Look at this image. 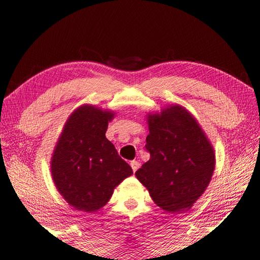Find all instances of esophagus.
<instances>
[{
  "mask_svg": "<svg viewBox=\"0 0 260 260\" xmlns=\"http://www.w3.org/2000/svg\"><path fill=\"white\" fill-rule=\"evenodd\" d=\"M131 167H132V169H133V171L135 172L140 168V163L138 162V160H132Z\"/></svg>",
  "mask_w": 260,
  "mask_h": 260,
  "instance_id": "esophagus-1",
  "label": "esophagus"
}]
</instances>
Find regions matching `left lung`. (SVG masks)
Returning a JSON list of instances; mask_svg holds the SVG:
<instances>
[{
    "label": "left lung",
    "mask_w": 260,
    "mask_h": 260,
    "mask_svg": "<svg viewBox=\"0 0 260 260\" xmlns=\"http://www.w3.org/2000/svg\"><path fill=\"white\" fill-rule=\"evenodd\" d=\"M148 162L135 172L154 203L169 213L187 212L211 182L215 154L199 123L179 105L148 117Z\"/></svg>",
    "instance_id": "8db88e82"
}]
</instances>
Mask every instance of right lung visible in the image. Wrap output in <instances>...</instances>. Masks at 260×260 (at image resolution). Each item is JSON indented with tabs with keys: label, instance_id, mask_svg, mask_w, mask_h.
Here are the masks:
<instances>
[{
	"label": "right lung",
	"instance_id": "obj_1",
	"mask_svg": "<svg viewBox=\"0 0 260 260\" xmlns=\"http://www.w3.org/2000/svg\"><path fill=\"white\" fill-rule=\"evenodd\" d=\"M113 113L81 106L66 122L51 162L57 191L81 212L92 213L112 197L113 189L133 174L105 137Z\"/></svg>",
	"mask_w": 260,
	"mask_h": 260
}]
</instances>
